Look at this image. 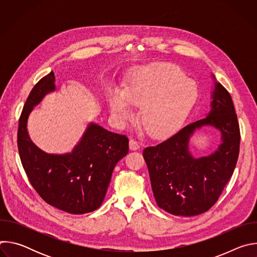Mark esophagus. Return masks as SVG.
Returning <instances> with one entry per match:
<instances>
[{
	"mask_svg": "<svg viewBox=\"0 0 257 257\" xmlns=\"http://www.w3.org/2000/svg\"><path fill=\"white\" fill-rule=\"evenodd\" d=\"M129 149L131 151H136L139 149V143L135 139H130L129 141Z\"/></svg>",
	"mask_w": 257,
	"mask_h": 257,
	"instance_id": "esophagus-1",
	"label": "esophagus"
}]
</instances>
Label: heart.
Instances as JSON below:
<instances>
[{
    "instance_id": "obj_1",
    "label": "heart",
    "mask_w": 257,
    "mask_h": 257,
    "mask_svg": "<svg viewBox=\"0 0 257 257\" xmlns=\"http://www.w3.org/2000/svg\"><path fill=\"white\" fill-rule=\"evenodd\" d=\"M198 97V88L179 67L159 63L136 70L124 88H111L107 102L120 122L133 115V104H141L140 119L150 134L162 136L176 130L188 117Z\"/></svg>"
}]
</instances>
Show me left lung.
<instances>
[{
	"instance_id": "obj_1",
	"label": "left lung",
	"mask_w": 257,
	"mask_h": 257,
	"mask_svg": "<svg viewBox=\"0 0 257 257\" xmlns=\"http://www.w3.org/2000/svg\"><path fill=\"white\" fill-rule=\"evenodd\" d=\"M210 111L205 118L183 127L166 140L143 150L157 204L167 212L193 216L207 211L232 177L240 146V129L228 90L215 80ZM204 125L221 133L222 143L210 155L194 158L190 138Z\"/></svg>"
}]
</instances>
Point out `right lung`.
<instances>
[{
    "mask_svg": "<svg viewBox=\"0 0 257 257\" xmlns=\"http://www.w3.org/2000/svg\"><path fill=\"white\" fill-rule=\"evenodd\" d=\"M55 81L52 71L26 99L17 134L19 156L32 187L47 203L83 214L101 205L115 166L128 154V138L91 122L71 153L48 154L38 148L28 134V117L35 105L56 90Z\"/></svg>",
    "mask_w": 257,
    "mask_h": 257,
    "instance_id": "obj_1",
    "label": "right lung"
}]
</instances>
